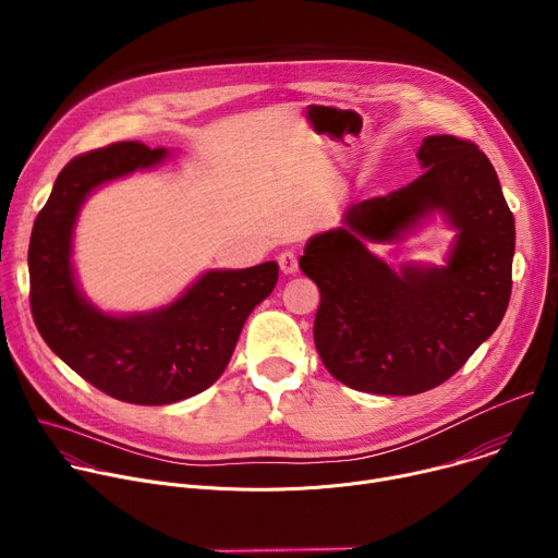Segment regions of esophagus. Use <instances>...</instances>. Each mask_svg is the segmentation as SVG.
<instances>
[{
	"label": "esophagus",
	"instance_id": "esophagus-1",
	"mask_svg": "<svg viewBox=\"0 0 558 558\" xmlns=\"http://www.w3.org/2000/svg\"><path fill=\"white\" fill-rule=\"evenodd\" d=\"M278 267H280V271H282L284 276L298 274V256H295L293 252H282V254L278 256Z\"/></svg>",
	"mask_w": 558,
	"mask_h": 558
}]
</instances>
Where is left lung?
Returning a JSON list of instances; mask_svg holds the SVG:
<instances>
[{"mask_svg":"<svg viewBox=\"0 0 558 558\" xmlns=\"http://www.w3.org/2000/svg\"><path fill=\"white\" fill-rule=\"evenodd\" d=\"M424 174L355 203L342 227L317 233L300 269L320 289L313 340L342 384L377 395H417L444 384L504 320L512 291L514 216L488 156L470 141L426 136ZM441 210L458 229L446 268L392 272L367 252Z\"/></svg>","mask_w":558,"mask_h":558,"instance_id":"left-lung-1","label":"left lung"}]
</instances>
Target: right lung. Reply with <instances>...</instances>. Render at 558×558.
<instances>
[{"label":"right lung","mask_w":558,"mask_h":558,"mask_svg":"<svg viewBox=\"0 0 558 558\" xmlns=\"http://www.w3.org/2000/svg\"><path fill=\"white\" fill-rule=\"evenodd\" d=\"M166 156V147L121 141L72 158L35 218L28 247L31 308L44 342L101 392L141 407L174 404L209 388L250 313L278 282L274 260L214 269L172 304L134 315H108L82 295L70 263L78 209L99 185Z\"/></svg>","instance_id":"1"}]
</instances>
